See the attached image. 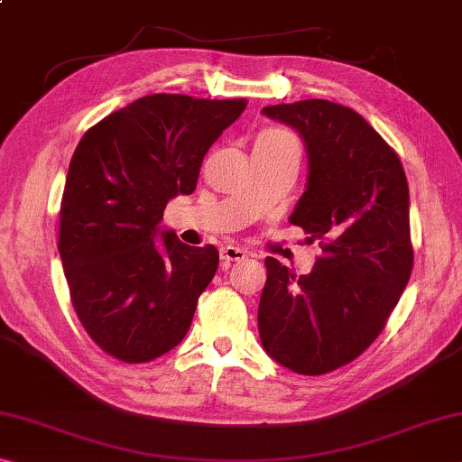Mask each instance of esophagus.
Here are the masks:
<instances>
[{"instance_id":"obj_1","label":"esophagus","mask_w":462,"mask_h":462,"mask_svg":"<svg viewBox=\"0 0 462 462\" xmlns=\"http://www.w3.org/2000/svg\"><path fill=\"white\" fill-rule=\"evenodd\" d=\"M245 252L239 250L236 245H225L221 247V260L223 262H236V260H244Z\"/></svg>"}]
</instances>
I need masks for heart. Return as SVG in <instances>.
I'll return each instance as SVG.
<instances>
[{"label":"heart","instance_id":"heart-1","mask_svg":"<svg viewBox=\"0 0 462 462\" xmlns=\"http://www.w3.org/2000/svg\"><path fill=\"white\" fill-rule=\"evenodd\" d=\"M264 134V136H273V134H282V132H276V130H266V132H262Z\"/></svg>","mask_w":462,"mask_h":462}]
</instances>
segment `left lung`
<instances>
[{"mask_svg":"<svg viewBox=\"0 0 462 462\" xmlns=\"http://www.w3.org/2000/svg\"><path fill=\"white\" fill-rule=\"evenodd\" d=\"M262 113L303 140L308 183L289 221L320 241L322 255L301 276L264 260L260 340L291 372L328 374L374 343L409 282L407 177L384 138L349 107L310 98Z\"/></svg>","mask_w":462,"mask_h":462,"instance_id":"obj_1","label":"left lung"}]
</instances>
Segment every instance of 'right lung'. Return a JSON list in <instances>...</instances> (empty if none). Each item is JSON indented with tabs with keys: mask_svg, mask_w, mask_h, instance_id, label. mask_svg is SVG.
Instances as JSON below:
<instances>
[{
	"mask_svg": "<svg viewBox=\"0 0 462 462\" xmlns=\"http://www.w3.org/2000/svg\"><path fill=\"white\" fill-rule=\"evenodd\" d=\"M245 105L148 95L92 125L76 146L58 247L84 330L116 359L152 361L188 335L218 252L181 244L161 226L162 210L196 189L204 154Z\"/></svg>",
	"mask_w": 462,
	"mask_h": 462,
	"instance_id": "right-lung-1",
	"label": "right lung"
}]
</instances>
